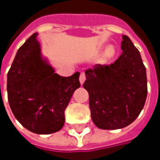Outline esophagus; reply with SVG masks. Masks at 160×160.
Segmentation results:
<instances>
[{
    "mask_svg": "<svg viewBox=\"0 0 160 160\" xmlns=\"http://www.w3.org/2000/svg\"><path fill=\"white\" fill-rule=\"evenodd\" d=\"M85 74L84 73H80V84L82 85L83 83H84V81H85Z\"/></svg>",
    "mask_w": 160,
    "mask_h": 160,
    "instance_id": "1",
    "label": "esophagus"
}]
</instances>
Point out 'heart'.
Masks as SVG:
<instances>
[{"label": "heart", "instance_id": "heart-1", "mask_svg": "<svg viewBox=\"0 0 160 160\" xmlns=\"http://www.w3.org/2000/svg\"><path fill=\"white\" fill-rule=\"evenodd\" d=\"M116 53H117V48L115 47V45L110 44V45L107 46V48L105 49V51L103 52L102 61L104 63H108V61H110L115 57Z\"/></svg>", "mask_w": 160, "mask_h": 160}]
</instances>
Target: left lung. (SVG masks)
Listing matches in <instances>:
<instances>
[{"label":"left lung","instance_id":"8db88e82","mask_svg":"<svg viewBox=\"0 0 160 160\" xmlns=\"http://www.w3.org/2000/svg\"><path fill=\"white\" fill-rule=\"evenodd\" d=\"M121 55L110 66L96 65L85 71L83 87L89 92L93 123L118 130L132 123L144 108L147 95L146 69L140 52L122 35Z\"/></svg>","mask_w":160,"mask_h":160}]
</instances>
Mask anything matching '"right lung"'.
I'll use <instances>...</instances> for the list:
<instances>
[{
    "mask_svg": "<svg viewBox=\"0 0 160 160\" xmlns=\"http://www.w3.org/2000/svg\"><path fill=\"white\" fill-rule=\"evenodd\" d=\"M38 33L32 34L18 49L7 74L8 101L16 118L37 134L60 131L65 110L80 87V72L61 77L42 55Z\"/></svg>",
    "mask_w": 160,
    "mask_h": 160,
    "instance_id": "add662e5",
    "label": "right lung"
}]
</instances>
